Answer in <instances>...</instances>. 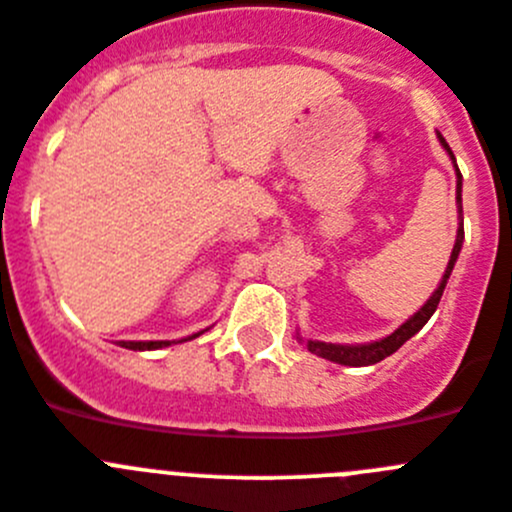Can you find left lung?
Segmentation results:
<instances>
[{"mask_svg":"<svg viewBox=\"0 0 512 512\" xmlns=\"http://www.w3.org/2000/svg\"><path fill=\"white\" fill-rule=\"evenodd\" d=\"M439 139H442V137H439ZM442 144H444V147H447V152L452 154V149H449V144L444 142V139H442ZM452 159H454V154H452ZM454 167H457V164H454ZM457 208H459L457 241H454L452 256H449V266H447V271H444L442 284H439L437 292L431 294L429 302H426L424 307H421L419 312H416L409 322H403V325L398 327V330L393 332V335L383 337V340H378V342H368V345H332V342L307 340L309 353L320 355V358H325V360H332V363L353 365V368H363V365H375V363H381L383 358H388V355L396 353V350L401 348L403 342L409 340V337H414L416 332H419L421 327H424L426 322H429L431 314L437 312L439 299H442L444 287H447V279H449V274H452V269H454V261H457L459 251H462L464 225H462V175H459V170H457Z\"/></svg>","mask_w":512,"mask_h":512,"instance_id":"8db88e82","label":"left lung"}]
</instances>
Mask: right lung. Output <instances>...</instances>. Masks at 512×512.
Wrapping results in <instances>:
<instances>
[{
    "label": "right lung",
    "instance_id": "1",
    "mask_svg": "<svg viewBox=\"0 0 512 512\" xmlns=\"http://www.w3.org/2000/svg\"><path fill=\"white\" fill-rule=\"evenodd\" d=\"M198 337V335H192ZM164 345H170V340H154V342H121V348H129V350H157L164 348Z\"/></svg>",
    "mask_w": 512,
    "mask_h": 512
}]
</instances>
